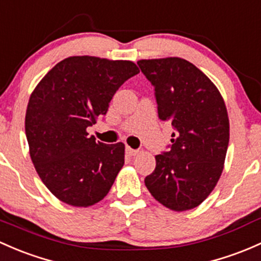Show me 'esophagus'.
Wrapping results in <instances>:
<instances>
[{
  "label": "esophagus",
  "instance_id": "esophagus-1",
  "mask_svg": "<svg viewBox=\"0 0 261 261\" xmlns=\"http://www.w3.org/2000/svg\"><path fill=\"white\" fill-rule=\"evenodd\" d=\"M126 153H127L128 156H136L139 153V150L131 149L130 146H126Z\"/></svg>",
  "mask_w": 261,
  "mask_h": 261
}]
</instances>
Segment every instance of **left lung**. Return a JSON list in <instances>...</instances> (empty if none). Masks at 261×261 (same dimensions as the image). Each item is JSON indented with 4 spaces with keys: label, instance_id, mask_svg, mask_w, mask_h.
<instances>
[{
    "label": "left lung",
    "instance_id": "left-lung-1",
    "mask_svg": "<svg viewBox=\"0 0 261 261\" xmlns=\"http://www.w3.org/2000/svg\"><path fill=\"white\" fill-rule=\"evenodd\" d=\"M155 89L159 119L174 127L169 151L156 155L145 185L160 204L175 211L199 206L220 179L229 145V117L215 85L179 57L140 60Z\"/></svg>",
    "mask_w": 261,
    "mask_h": 261
}]
</instances>
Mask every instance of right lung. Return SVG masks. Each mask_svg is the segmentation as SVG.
I'll list each match as a JSON object with an SVG mask.
<instances>
[{"label": "right lung", "instance_id": "obj_1", "mask_svg": "<svg viewBox=\"0 0 261 261\" xmlns=\"http://www.w3.org/2000/svg\"><path fill=\"white\" fill-rule=\"evenodd\" d=\"M139 72L131 61L67 57L31 94L24 120L30 156L61 201L87 207L108 195L125 163V145L96 142L86 128L106 115L115 92Z\"/></svg>", "mask_w": 261, "mask_h": 261}]
</instances>
